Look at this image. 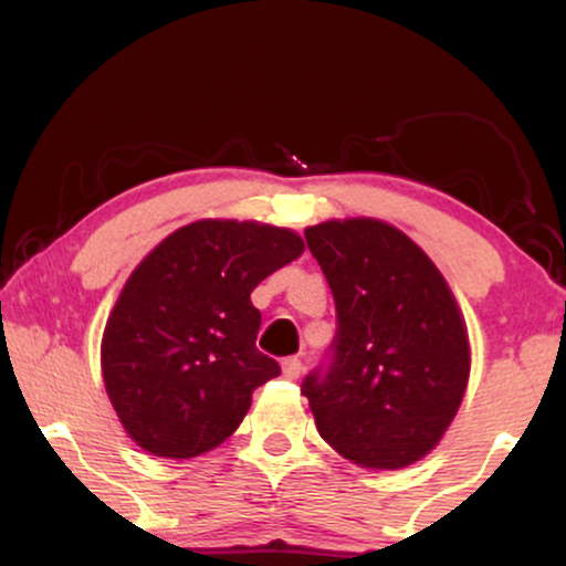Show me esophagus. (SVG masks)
<instances>
[{
    "instance_id": "obj_1",
    "label": "esophagus",
    "mask_w": 566,
    "mask_h": 566,
    "mask_svg": "<svg viewBox=\"0 0 566 566\" xmlns=\"http://www.w3.org/2000/svg\"><path fill=\"white\" fill-rule=\"evenodd\" d=\"M301 374H303L301 359H295V356H289V359H283V377L285 379H298Z\"/></svg>"
}]
</instances>
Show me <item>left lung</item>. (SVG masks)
Wrapping results in <instances>:
<instances>
[{
    "label": "left lung",
    "instance_id": "obj_1",
    "mask_svg": "<svg viewBox=\"0 0 566 566\" xmlns=\"http://www.w3.org/2000/svg\"><path fill=\"white\" fill-rule=\"evenodd\" d=\"M336 303L326 367L303 379L316 428L374 471L412 465L463 402L471 346L446 277L405 232L369 217L306 228Z\"/></svg>",
    "mask_w": 566,
    "mask_h": 566
}]
</instances>
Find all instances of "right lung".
I'll list each match as a JSON object with an SVG mask.
<instances>
[{"instance_id": "right-lung-1", "label": "right lung", "mask_w": 566, "mask_h": 566, "mask_svg": "<svg viewBox=\"0 0 566 566\" xmlns=\"http://www.w3.org/2000/svg\"><path fill=\"white\" fill-rule=\"evenodd\" d=\"M301 253L293 230L199 220L136 265L103 332L101 367L138 448L197 458L238 430L255 389L281 374L255 346L250 293Z\"/></svg>"}]
</instances>
